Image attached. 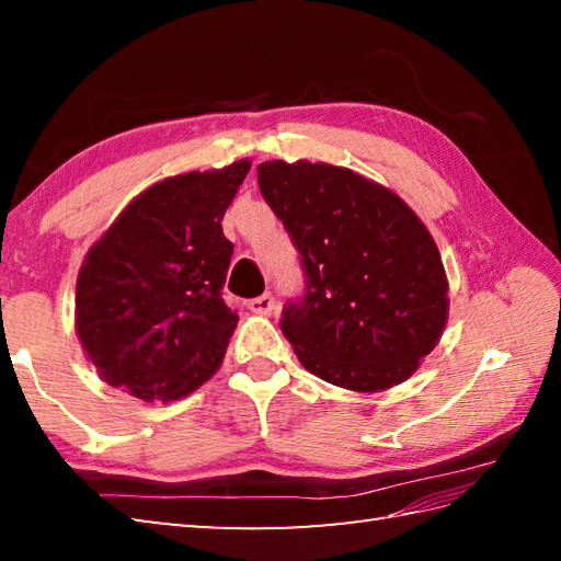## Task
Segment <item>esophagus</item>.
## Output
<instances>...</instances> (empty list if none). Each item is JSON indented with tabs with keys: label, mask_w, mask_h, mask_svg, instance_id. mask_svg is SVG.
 Returning a JSON list of instances; mask_svg holds the SVG:
<instances>
[{
	"label": "esophagus",
	"mask_w": 561,
	"mask_h": 561,
	"mask_svg": "<svg viewBox=\"0 0 561 561\" xmlns=\"http://www.w3.org/2000/svg\"><path fill=\"white\" fill-rule=\"evenodd\" d=\"M274 306H277V301H274L272 294H262V296H255V299L248 301L250 311H253V313H262V316L272 313Z\"/></svg>",
	"instance_id": "34e87169"
}]
</instances>
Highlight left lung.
Masks as SVG:
<instances>
[{
  "instance_id": "obj_1",
  "label": "left lung",
  "mask_w": 561,
  "mask_h": 561,
  "mask_svg": "<svg viewBox=\"0 0 561 561\" xmlns=\"http://www.w3.org/2000/svg\"><path fill=\"white\" fill-rule=\"evenodd\" d=\"M257 185L299 250L304 291L279 320L299 362L359 392L410 378L448 316L426 226L396 193L337 165L267 161Z\"/></svg>"
}]
</instances>
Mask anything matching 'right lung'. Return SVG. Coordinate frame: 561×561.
<instances>
[{
  "label": "right lung",
  "instance_id": "add662e5",
  "mask_svg": "<svg viewBox=\"0 0 561 561\" xmlns=\"http://www.w3.org/2000/svg\"><path fill=\"white\" fill-rule=\"evenodd\" d=\"M250 171L151 185L91 248L77 282V335L101 378L141 400H178L217 371L238 323L221 299L233 243L226 207Z\"/></svg>",
  "mask_w": 561,
  "mask_h": 561
}]
</instances>
